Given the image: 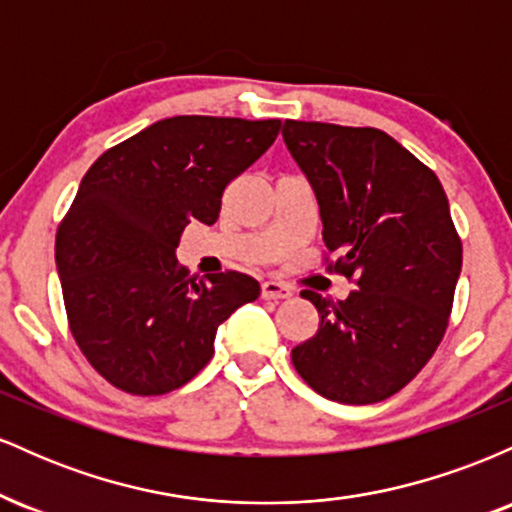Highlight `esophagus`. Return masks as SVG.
<instances>
[{
	"label": "esophagus",
	"mask_w": 512,
	"mask_h": 512,
	"mask_svg": "<svg viewBox=\"0 0 512 512\" xmlns=\"http://www.w3.org/2000/svg\"><path fill=\"white\" fill-rule=\"evenodd\" d=\"M291 289L289 286L279 284V281H264L262 284V298L264 301H281V298H289Z\"/></svg>",
	"instance_id": "obj_1"
}]
</instances>
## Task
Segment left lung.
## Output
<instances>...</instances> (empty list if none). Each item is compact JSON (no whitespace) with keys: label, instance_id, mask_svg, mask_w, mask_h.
Returning a JSON list of instances; mask_svg holds the SVG:
<instances>
[{"label":"left lung","instance_id":"1","mask_svg":"<svg viewBox=\"0 0 512 512\" xmlns=\"http://www.w3.org/2000/svg\"><path fill=\"white\" fill-rule=\"evenodd\" d=\"M286 149L313 187L322 240L356 281L344 301L303 291L320 315L291 351L317 395L342 404L392 397L438 349L462 269L443 185L390 134L286 120Z\"/></svg>","mask_w":512,"mask_h":512}]
</instances>
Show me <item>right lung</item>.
Listing matches in <instances>:
<instances>
[{
	"label": "right lung",
	"mask_w": 512,
	"mask_h": 512,
	"mask_svg": "<svg viewBox=\"0 0 512 512\" xmlns=\"http://www.w3.org/2000/svg\"><path fill=\"white\" fill-rule=\"evenodd\" d=\"M279 129V120L166 117L88 168L55 260L76 344L108 383L132 395L178 390L211 361L221 322L260 296L248 274L190 276L175 250L190 221L216 223L228 182Z\"/></svg>",
	"instance_id": "right-lung-1"
}]
</instances>
